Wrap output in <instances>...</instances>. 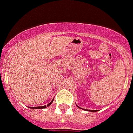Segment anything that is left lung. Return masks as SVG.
Wrapping results in <instances>:
<instances>
[{
  "mask_svg": "<svg viewBox=\"0 0 133 133\" xmlns=\"http://www.w3.org/2000/svg\"><path fill=\"white\" fill-rule=\"evenodd\" d=\"M76 106H77V107H78V108H79V109H81V108H80V107H78V106H77V104H76ZM83 110H84V109H83ZM89 111H91V112H95V111H96V110H89Z\"/></svg>",
  "mask_w": 133,
  "mask_h": 133,
  "instance_id": "left-lung-1",
  "label": "left lung"
}]
</instances>
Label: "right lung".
Segmentation results:
<instances>
[{
    "label": "right lung",
    "mask_w": 133,
    "mask_h": 133,
    "mask_svg": "<svg viewBox=\"0 0 133 133\" xmlns=\"http://www.w3.org/2000/svg\"><path fill=\"white\" fill-rule=\"evenodd\" d=\"M54 102V99H52L51 102L50 103H49L48 104H47V106H42V107H29V108H30V109H45V108H46V107H49L50 105L51 104L52 102Z\"/></svg>",
    "instance_id": "1"
}]
</instances>
